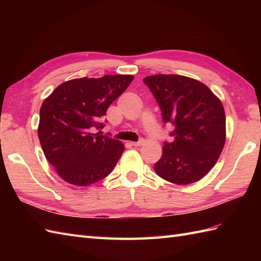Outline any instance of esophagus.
Masks as SVG:
<instances>
[{
  "label": "esophagus",
  "instance_id": "obj_1",
  "mask_svg": "<svg viewBox=\"0 0 261 261\" xmlns=\"http://www.w3.org/2000/svg\"><path fill=\"white\" fill-rule=\"evenodd\" d=\"M132 146H135V147H138V146H141V145H143V143H145V140L143 139H140L139 141H132V142H130Z\"/></svg>",
  "mask_w": 261,
  "mask_h": 261
}]
</instances>
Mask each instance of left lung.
<instances>
[{
    "label": "left lung",
    "mask_w": 261,
    "mask_h": 261,
    "mask_svg": "<svg viewBox=\"0 0 261 261\" xmlns=\"http://www.w3.org/2000/svg\"><path fill=\"white\" fill-rule=\"evenodd\" d=\"M145 84L173 126L171 142L153 168L159 177L178 185L195 182L218 162L225 142L223 105L203 83L180 75L148 76Z\"/></svg>",
    "instance_id": "left-lung-1"
}]
</instances>
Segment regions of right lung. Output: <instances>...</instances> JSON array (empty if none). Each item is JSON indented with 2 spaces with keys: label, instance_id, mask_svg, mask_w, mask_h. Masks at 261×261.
Instances as JSON below:
<instances>
[{
  "label": "right lung",
  "instance_id": "add662e5",
  "mask_svg": "<svg viewBox=\"0 0 261 261\" xmlns=\"http://www.w3.org/2000/svg\"><path fill=\"white\" fill-rule=\"evenodd\" d=\"M132 75L76 79L60 84L40 109L38 136L43 153L62 178L87 186L107 177L124 150L123 143L94 130L109 107L130 83Z\"/></svg>",
  "mask_w": 261,
  "mask_h": 261
}]
</instances>
